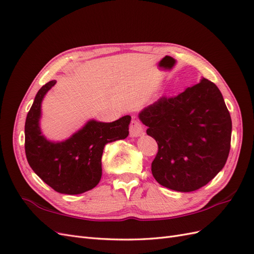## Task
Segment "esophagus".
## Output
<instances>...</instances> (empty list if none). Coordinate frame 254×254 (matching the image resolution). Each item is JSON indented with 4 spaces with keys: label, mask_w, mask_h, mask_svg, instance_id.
<instances>
[{
    "label": "esophagus",
    "mask_w": 254,
    "mask_h": 254,
    "mask_svg": "<svg viewBox=\"0 0 254 254\" xmlns=\"http://www.w3.org/2000/svg\"><path fill=\"white\" fill-rule=\"evenodd\" d=\"M129 132L131 136H139L141 134H143L144 129L141 123L137 120H132L131 123H130L129 126Z\"/></svg>",
    "instance_id": "obj_1"
}]
</instances>
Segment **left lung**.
<instances>
[{
  "instance_id": "8db88e82",
  "label": "left lung",
  "mask_w": 254,
  "mask_h": 254,
  "mask_svg": "<svg viewBox=\"0 0 254 254\" xmlns=\"http://www.w3.org/2000/svg\"><path fill=\"white\" fill-rule=\"evenodd\" d=\"M139 118L158 144L151 173L161 186L193 191L225 166L232 121L214 82L203 78L178 95L160 97Z\"/></svg>"
}]
</instances>
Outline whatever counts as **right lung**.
Wrapping results in <instances>:
<instances>
[{"label": "right lung", "instance_id": "obj_1", "mask_svg": "<svg viewBox=\"0 0 254 254\" xmlns=\"http://www.w3.org/2000/svg\"><path fill=\"white\" fill-rule=\"evenodd\" d=\"M51 80L38 91L25 121V153L32 170L61 194L77 195L95 188L102 177V156L107 143L128 136L131 118L112 123L90 121L64 142L53 143L41 134V102L55 86Z\"/></svg>", "mask_w": 254, "mask_h": 254}]
</instances>
